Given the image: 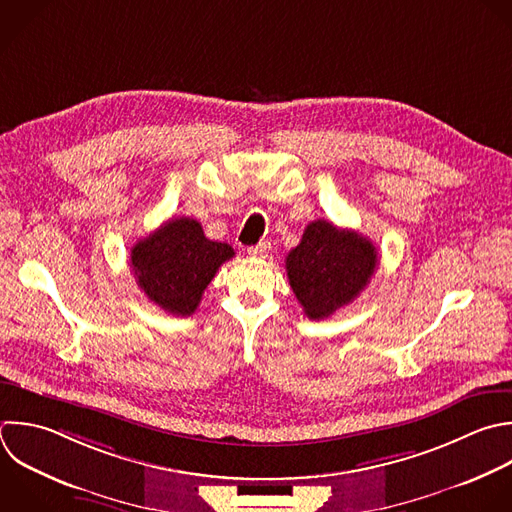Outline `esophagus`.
<instances>
[{"label": "esophagus", "mask_w": 512, "mask_h": 512, "mask_svg": "<svg viewBox=\"0 0 512 512\" xmlns=\"http://www.w3.org/2000/svg\"><path fill=\"white\" fill-rule=\"evenodd\" d=\"M268 250H270V242H260V244H256V246H250V248H248V254L254 256V258H266Z\"/></svg>", "instance_id": "1"}]
</instances>
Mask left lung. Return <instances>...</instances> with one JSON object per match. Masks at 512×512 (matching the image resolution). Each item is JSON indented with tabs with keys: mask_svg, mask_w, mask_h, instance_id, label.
I'll return each instance as SVG.
<instances>
[{
	"mask_svg": "<svg viewBox=\"0 0 512 512\" xmlns=\"http://www.w3.org/2000/svg\"><path fill=\"white\" fill-rule=\"evenodd\" d=\"M376 266L378 254L368 238L328 220L310 222L286 256L288 282L310 320L328 318L350 304Z\"/></svg>",
	"mask_w": 512,
	"mask_h": 512,
	"instance_id": "1",
	"label": "left lung"
}]
</instances>
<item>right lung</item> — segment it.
Returning <instances> with one entry per match:
<instances>
[{
	"label": "right lung",
	"instance_id": "obj_1",
	"mask_svg": "<svg viewBox=\"0 0 512 512\" xmlns=\"http://www.w3.org/2000/svg\"><path fill=\"white\" fill-rule=\"evenodd\" d=\"M234 258L230 244L204 236L194 218H172L132 248L130 266L144 294L174 316L196 312L218 268Z\"/></svg>",
	"mask_w": 512,
	"mask_h": 512
}]
</instances>
